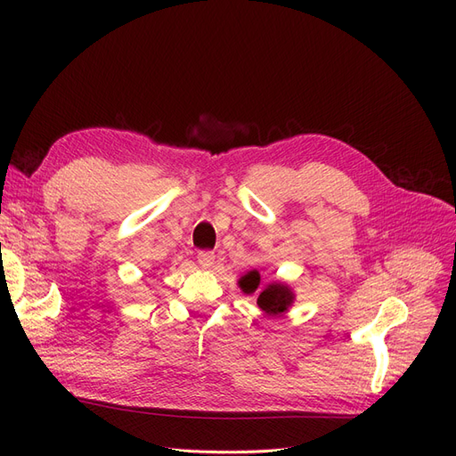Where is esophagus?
<instances>
[{"label":"esophagus","instance_id":"esophagus-1","mask_svg":"<svg viewBox=\"0 0 456 456\" xmlns=\"http://www.w3.org/2000/svg\"><path fill=\"white\" fill-rule=\"evenodd\" d=\"M198 262H200V265H201L203 268L213 266L215 253H213V251H200V253H198Z\"/></svg>","mask_w":456,"mask_h":456}]
</instances>
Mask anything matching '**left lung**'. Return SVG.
Masks as SVG:
<instances>
[{
  "label": "left lung",
  "mask_w": 456,
  "mask_h": 456,
  "mask_svg": "<svg viewBox=\"0 0 456 456\" xmlns=\"http://www.w3.org/2000/svg\"><path fill=\"white\" fill-rule=\"evenodd\" d=\"M238 283L245 295L256 293V305L266 315H280L287 312L295 300V293L291 291V287L285 283L273 281L260 287V273L256 270L245 273Z\"/></svg>",
  "instance_id": "8db88e82"
}]
</instances>
